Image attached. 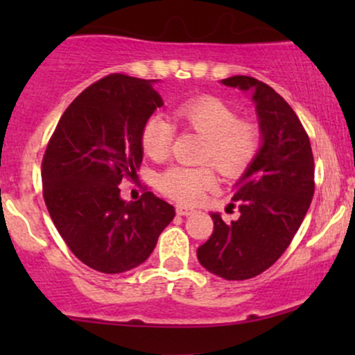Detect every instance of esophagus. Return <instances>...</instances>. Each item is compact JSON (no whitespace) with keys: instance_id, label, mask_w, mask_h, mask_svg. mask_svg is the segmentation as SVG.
Segmentation results:
<instances>
[{"instance_id":"1","label":"esophagus","mask_w":355,"mask_h":355,"mask_svg":"<svg viewBox=\"0 0 355 355\" xmlns=\"http://www.w3.org/2000/svg\"><path fill=\"white\" fill-rule=\"evenodd\" d=\"M177 215H182V217H189V215H193L195 210L190 209V207H182V205H177Z\"/></svg>"}]
</instances>
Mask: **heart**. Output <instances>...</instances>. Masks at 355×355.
<instances>
[{
  "label": "heart",
  "mask_w": 355,
  "mask_h": 355,
  "mask_svg": "<svg viewBox=\"0 0 355 355\" xmlns=\"http://www.w3.org/2000/svg\"><path fill=\"white\" fill-rule=\"evenodd\" d=\"M173 120L182 128L205 138L200 164H210L220 175L237 178L250 168L262 148V126L252 118H239L237 110L211 95L191 96L173 108ZM175 140V126L162 115H150L141 125L140 145L145 155L160 162L168 157ZM215 175L209 165L172 166L158 175L164 195L180 203H197L214 187Z\"/></svg>",
  "instance_id": "heart-1"
}]
</instances>
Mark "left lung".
Listing matches in <instances>:
<instances>
[{
	"label": "left lung",
	"mask_w": 355,
	"mask_h": 355,
	"mask_svg": "<svg viewBox=\"0 0 355 355\" xmlns=\"http://www.w3.org/2000/svg\"><path fill=\"white\" fill-rule=\"evenodd\" d=\"M222 83L254 93L263 144L234 187L232 200L239 205L240 217L225 223L211 214L214 232L198 247L197 257L211 274L247 280L274 266L291 245L311 207L315 165L307 132L274 88L243 75Z\"/></svg>",
	"instance_id": "8db88e82"
}]
</instances>
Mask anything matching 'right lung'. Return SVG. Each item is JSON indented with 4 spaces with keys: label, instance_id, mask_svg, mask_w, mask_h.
I'll use <instances>...</instances> for the list:
<instances>
[{
    "label": "right lung",
    "instance_id": "add662e5",
    "mask_svg": "<svg viewBox=\"0 0 355 355\" xmlns=\"http://www.w3.org/2000/svg\"><path fill=\"white\" fill-rule=\"evenodd\" d=\"M153 80L112 73L80 93L61 115L42 162L43 198L68 248L103 274L148 259L175 209L152 191L120 197L144 158V121L164 105Z\"/></svg>",
    "mask_w": 355,
    "mask_h": 355
}]
</instances>
